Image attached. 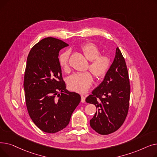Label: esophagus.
<instances>
[{"label": "esophagus", "instance_id": "esophagus-1", "mask_svg": "<svg viewBox=\"0 0 157 157\" xmlns=\"http://www.w3.org/2000/svg\"><path fill=\"white\" fill-rule=\"evenodd\" d=\"M81 102H85V97L84 95H81Z\"/></svg>", "mask_w": 157, "mask_h": 157}]
</instances>
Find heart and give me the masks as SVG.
Returning a JSON list of instances; mask_svg holds the SVG:
<instances>
[{
  "mask_svg": "<svg viewBox=\"0 0 157 157\" xmlns=\"http://www.w3.org/2000/svg\"><path fill=\"white\" fill-rule=\"evenodd\" d=\"M81 52L86 59L90 60L88 68L94 74L97 79L104 78L108 73L110 65V57L106 54H100V49L93 43H86L81 46ZM70 52L65 51L59 57L61 68L67 72L69 70ZM93 76L89 71L73 74L67 79L69 88L73 91L79 93H85L92 86Z\"/></svg>",
  "mask_w": 157,
  "mask_h": 157,
  "instance_id": "heart-1",
  "label": "heart"
}]
</instances>
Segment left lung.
Here are the masks:
<instances>
[{"instance_id": "1", "label": "left lung", "mask_w": 157, "mask_h": 157, "mask_svg": "<svg viewBox=\"0 0 157 157\" xmlns=\"http://www.w3.org/2000/svg\"><path fill=\"white\" fill-rule=\"evenodd\" d=\"M92 93L86 102L95 105L97 111L90 121V126L102 135L117 131L127 116L130 95L127 67L118 47L104 81Z\"/></svg>"}]
</instances>
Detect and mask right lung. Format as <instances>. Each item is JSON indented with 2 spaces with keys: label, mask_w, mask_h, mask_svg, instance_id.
Instances as JSON below:
<instances>
[{
  "label": "right lung",
  "mask_w": 157,
  "mask_h": 157,
  "mask_svg": "<svg viewBox=\"0 0 157 157\" xmlns=\"http://www.w3.org/2000/svg\"><path fill=\"white\" fill-rule=\"evenodd\" d=\"M69 46L49 37L31 49L24 74L25 103L35 125L47 133H56L69 124L81 101L80 95L65 90L59 62V52Z\"/></svg>",
  "instance_id": "obj_1"
}]
</instances>
